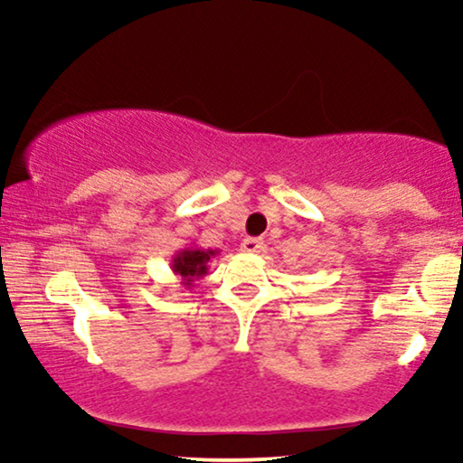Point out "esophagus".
Segmentation results:
<instances>
[{
    "label": "esophagus",
    "mask_w": 463,
    "mask_h": 463,
    "mask_svg": "<svg viewBox=\"0 0 463 463\" xmlns=\"http://www.w3.org/2000/svg\"><path fill=\"white\" fill-rule=\"evenodd\" d=\"M240 250L246 252V255H257V252L263 250V242L259 238H246L240 244Z\"/></svg>",
    "instance_id": "34e87169"
}]
</instances>
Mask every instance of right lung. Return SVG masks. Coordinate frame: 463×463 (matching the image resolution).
Segmentation results:
<instances>
[{
	"label": "right lung",
	"mask_w": 463,
	"mask_h": 463,
	"mask_svg": "<svg viewBox=\"0 0 463 463\" xmlns=\"http://www.w3.org/2000/svg\"><path fill=\"white\" fill-rule=\"evenodd\" d=\"M217 255L219 250L187 246V249H181L176 255H173L170 268H173L175 276L181 278L183 287L192 288L195 280H200V278H204L208 274V263H211V259Z\"/></svg>",
	"instance_id": "add662e5"
}]
</instances>
